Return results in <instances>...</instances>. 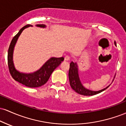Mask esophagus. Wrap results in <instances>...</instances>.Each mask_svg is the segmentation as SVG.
<instances>
[{
    "mask_svg": "<svg viewBox=\"0 0 126 126\" xmlns=\"http://www.w3.org/2000/svg\"><path fill=\"white\" fill-rule=\"evenodd\" d=\"M70 60V57L69 56H66L64 57V60L65 61H69Z\"/></svg>",
    "mask_w": 126,
    "mask_h": 126,
    "instance_id": "34e87169",
    "label": "esophagus"
}]
</instances>
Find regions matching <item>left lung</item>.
<instances>
[{"label":"left lung","mask_w":126,"mask_h":126,"mask_svg":"<svg viewBox=\"0 0 126 126\" xmlns=\"http://www.w3.org/2000/svg\"><path fill=\"white\" fill-rule=\"evenodd\" d=\"M114 44L116 46L115 42H114ZM69 79L70 86L72 89L79 94L85 95V96H92V95L98 94L109 87L108 86L106 88L98 91H92L85 88L82 86L81 82L79 80L77 65L76 63H73V62H71V63H70V68L69 70Z\"/></svg>","instance_id":"left-lung-1"}]
</instances>
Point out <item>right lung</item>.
I'll list each match as a JSON object with an SVG mask.
<instances>
[{
  "label": "right lung",
  "instance_id": "right-lung-1",
  "mask_svg": "<svg viewBox=\"0 0 126 126\" xmlns=\"http://www.w3.org/2000/svg\"><path fill=\"white\" fill-rule=\"evenodd\" d=\"M30 26L31 25L28 24V25L22 27L20 30V31L18 32V34L14 36V37L11 41L8 49V64L10 74L11 75L12 77L15 79L16 81L19 82L20 83H22L27 87L37 88L44 85L46 82L48 81L51 73L54 71V69L60 64L63 61L64 58L63 57H59V58L52 57V58L49 59L48 61L42 66L40 70L33 73L25 74V73H20V72L16 70L15 67H14L12 60V55L14 46H15L19 36L21 34L23 30L27 27H30ZM37 26L39 27H43V28L46 27V26L44 24H38Z\"/></svg>",
  "mask_w": 126,
  "mask_h": 126
}]
</instances>
